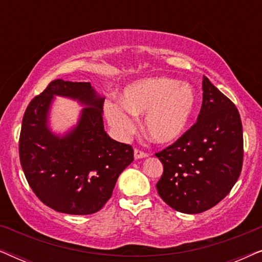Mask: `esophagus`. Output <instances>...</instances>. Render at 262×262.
I'll return each instance as SVG.
<instances>
[{"label":"esophagus","instance_id":"1","mask_svg":"<svg viewBox=\"0 0 262 262\" xmlns=\"http://www.w3.org/2000/svg\"><path fill=\"white\" fill-rule=\"evenodd\" d=\"M134 155H135L136 160H139V159H145V157L148 156V154L144 151H141V150H138V149H135Z\"/></svg>","mask_w":262,"mask_h":262}]
</instances>
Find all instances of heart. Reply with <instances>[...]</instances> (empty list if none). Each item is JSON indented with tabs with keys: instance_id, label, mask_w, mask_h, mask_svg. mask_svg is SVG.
Returning a JSON list of instances; mask_svg holds the SVG:
<instances>
[{
	"instance_id": "1",
	"label": "heart",
	"mask_w": 262,
	"mask_h": 262,
	"mask_svg": "<svg viewBox=\"0 0 262 262\" xmlns=\"http://www.w3.org/2000/svg\"><path fill=\"white\" fill-rule=\"evenodd\" d=\"M195 102V92L189 83L149 77L128 84L121 94V101H106L105 113L121 138L135 132V117L144 116L143 128L146 136L157 144H170L187 130Z\"/></svg>"
}]
</instances>
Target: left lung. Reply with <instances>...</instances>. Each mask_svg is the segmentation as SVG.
I'll return each instance as SVG.
<instances>
[{
	"mask_svg": "<svg viewBox=\"0 0 262 262\" xmlns=\"http://www.w3.org/2000/svg\"><path fill=\"white\" fill-rule=\"evenodd\" d=\"M196 123L156 156L163 164L157 192L171 209L200 213L228 195L241 174L243 134L239 113L207 77Z\"/></svg>",
	"mask_w": 262,
	"mask_h": 262,
	"instance_id": "left-lung-1",
	"label": "left lung"
}]
</instances>
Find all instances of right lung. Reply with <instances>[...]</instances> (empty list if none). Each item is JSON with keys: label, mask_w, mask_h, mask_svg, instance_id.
Instances as JSON below:
<instances>
[{"label": "right lung", "mask_w": 262, "mask_h": 262, "mask_svg": "<svg viewBox=\"0 0 262 262\" xmlns=\"http://www.w3.org/2000/svg\"><path fill=\"white\" fill-rule=\"evenodd\" d=\"M55 96L76 99L85 106L78 124L62 136L48 127ZM103 101L89 82L55 80L32 100L24 114L21 167L35 195L57 212H98L112 195L121 171L134 161L131 145L106 134Z\"/></svg>", "instance_id": "1"}]
</instances>
